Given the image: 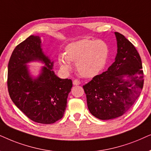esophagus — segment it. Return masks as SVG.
<instances>
[{"instance_id": "1", "label": "esophagus", "mask_w": 151, "mask_h": 151, "mask_svg": "<svg viewBox=\"0 0 151 151\" xmlns=\"http://www.w3.org/2000/svg\"><path fill=\"white\" fill-rule=\"evenodd\" d=\"M80 83H80V81L77 79H74L73 81V85H74V86H78V85H79Z\"/></svg>"}]
</instances>
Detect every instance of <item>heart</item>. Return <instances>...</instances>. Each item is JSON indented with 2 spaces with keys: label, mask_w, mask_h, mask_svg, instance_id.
<instances>
[{
  "label": "heart",
  "mask_w": 151,
  "mask_h": 151,
  "mask_svg": "<svg viewBox=\"0 0 151 151\" xmlns=\"http://www.w3.org/2000/svg\"><path fill=\"white\" fill-rule=\"evenodd\" d=\"M108 54V46L104 41L84 39L66 46L65 54L58 56V63L65 73H69L72 70L71 63H76L77 71L82 77L90 78L103 69Z\"/></svg>",
  "instance_id": "1"
}]
</instances>
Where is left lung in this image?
<instances>
[{"label": "left lung", "instance_id": "obj_1", "mask_svg": "<svg viewBox=\"0 0 151 151\" xmlns=\"http://www.w3.org/2000/svg\"><path fill=\"white\" fill-rule=\"evenodd\" d=\"M117 53L106 72L83 86L88 108L101 120L112 119L125 114L139 97L144 86L140 56L134 46L119 32H114Z\"/></svg>", "mask_w": 151, "mask_h": 151}]
</instances>
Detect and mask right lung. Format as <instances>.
Instances as JSON below:
<instances>
[{
	"label": "right lung",
	"instance_id": "obj_1",
	"mask_svg": "<svg viewBox=\"0 0 151 151\" xmlns=\"http://www.w3.org/2000/svg\"><path fill=\"white\" fill-rule=\"evenodd\" d=\"M33 61L45 65L36 78L30 74L27 66ZM53 65L54 62L43 53L41 38L35 35L15 47L8 63L10 98L29 119L39 124H53L63 117L72 87L71 79L56 75Z\"/></svg>",
	"mask_w": 151,
	"mask_h": 151
}]
</instances>
